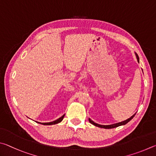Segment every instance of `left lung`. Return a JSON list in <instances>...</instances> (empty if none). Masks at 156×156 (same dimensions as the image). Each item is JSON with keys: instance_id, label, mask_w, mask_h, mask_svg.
I'll return each mask as SVG.
<instances>
[{"instance_id": "obj_1", "label": "left lung", "mask_w": 156, "mask_h": 156, "mask_svg": "<svg viewBox=\"0 0 156 156\" xmlns=\"http://www.w3.org/2000/svg\"><path fill=\"white\" fill-rule=\"evenodd\" d=\"M136 57H137L138 61L139 62V57L138 56L137 53H136ZM135 114H133V115L132 116H131L129 119L125 120V121H122L121 122H118V123H115V124H113V125H102L97 124V123H96V122H94L92 121L90 119H89V122H90L91 124L94 125H95V126H97V127H101V128H105V129H112V128H115V127H119V126H121V125H123L127 124L128 122H129L131 120H132L133 118V116H135Z\"/></svg>"}]
</instances>
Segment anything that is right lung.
<instances>
[{
    "mask_svg": "<svg viewBox=\"0 0 156 156\" xmlns=\"http://www.w3.org/2000/svg\"><path fill=\"white\" fill-rule=\"evenodd\" d=\"M64 116H65V114H64V115H63L62 116L60 117L59 119H57L56 121H53V122H38V123H40V124H42V125H55V124L59 123V122H61V121H62V120H63V119H64Z\"/></svg>",
    "mask_w": 156,
    "mask_h": 156,
    "instance_id": "1",
    "label": "right lung"
}]
</instances>
